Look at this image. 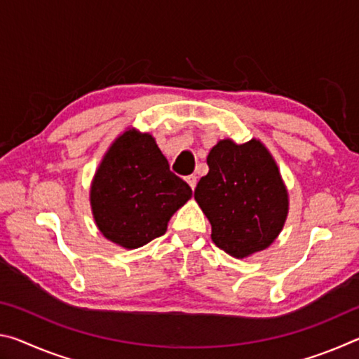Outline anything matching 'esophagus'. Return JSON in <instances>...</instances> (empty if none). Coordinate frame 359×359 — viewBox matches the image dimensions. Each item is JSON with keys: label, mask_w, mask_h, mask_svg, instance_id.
Masks as SVG:
<instances>
[{"label": "esophagus", "mask_w": 359, "mask_h": 359, "mask_svg": "<svg viewBox=\"0 0 359 359\" xmlns=\"http://www.w3.org/2000/svg\"><path fill=\"white\" fill-rule=\"evenodd\" d=\"M185 180H187V184L190 185L191 190H194V188H196V184H198V179H196V175H188V177H187Z\"/></svg>", "instance_id": "1"}]
</instances>
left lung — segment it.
I'll list each match as a JSON object with an SVG mask.
<instances>
[{
	"label": "left lung",
	"instance_id": "obj_1",
	"mask_svg": "<svg viewBox=\"0 0 359 359\" xmlns=\"http://www.w3.org/2000/svg\"><path fill=\"white\" fill-rule=\"evenodd\" d=\"M208 165L194 199L210 222L214 244L239 259L264 250L278 238L290 209L274 156L259 139H222L210 149Z\"/></svg>",
	"mask_w": 359,
	"mask_h": 359
}]
</instances>
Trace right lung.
Here are the masks:
<instances>
[{
	"label": "right lung",
	"mask_w": 359,
	"mask_h": 359,
	"mask_svg": "<svg viewBox=\"0 0 359 359\" xmlns=\"http://www.w3.org/2000/svg\"><path fill=\"white\" fill-rule=\"evenodd\" d=\"M190 198L191 188L169 171L155 137L136 128L115 137L90 185L100 233L128 250L165 234L168 222Z\"/></svg>",
	"instance_id": "obj_1"
}]
</instances>
